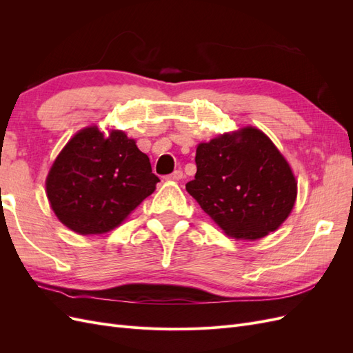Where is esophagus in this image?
<instances>
[{
  "label": "esophagus",
  "instance_id": "1",
  "mask_svg": "<svg viewBox=\"0 0 353 353\" xmlns=\"http://www.w3.org/2000/svg\"><path fill=\"white\" fill-rule=\"evenodd\" d=\"M183 170H175V172H172L170 175H168L166 176V179L168 181H179V179H183Z\"/></svg>",
  "mask_w": 353,
  "mask_h": 353
}]
</instances>
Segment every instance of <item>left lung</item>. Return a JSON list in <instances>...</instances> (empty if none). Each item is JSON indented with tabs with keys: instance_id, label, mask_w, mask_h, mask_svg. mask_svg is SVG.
Returning <instances> with one entry per match:
<instances>
[{
	"instance_id": "8db88e82",
	"label": "left lung",
	"mask_w": 353,
	"mask_h": 353,
	"mask_svg": "<svg viewBox=\"0 0 353 353\" xmlns=\"http://www.w3.org/2000/svg\"><path fill=\"white\" fill-rule=\"evenodd\" d=\"M196 165L185 188L227 236L258 240L290 215L296 178L279 148L256 128L200 143Z\"/></svg>"
}]
</instances>
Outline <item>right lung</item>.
Segmentation results:
<instances>
[{
    "mask_svg": "<svg viewBox=\"0 0 353 353\" xmlns=\"http://www.w3.org/2000/svg\"><path fill=\"white\" fill-rule=\"evenodd\" d=\"M150 159L122 131L105 137L97 126L81 130L60 152L47 181L56 216L72 231L109 232L156 190Z\"/></svg>",
    "mask_w": 353,
    "mask_h": 353,
    "instance_id": "right-lung-1",
    "label": "right lung"
}]
</instances>
